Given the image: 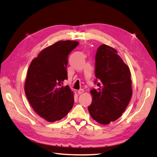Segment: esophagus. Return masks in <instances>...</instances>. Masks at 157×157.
<instances>
[{"mask_svg": "<svg viewBox=\"0 0 157 157\" xmlns=\"http://www.w3.org/2000/svg\"><path fill=\"white\" fill-rule=\"evenodd\" d=\"M84 89H79V90H78V93L79 94H82L83 93H84Z\"/></svg>", "mask_w": 157, "mask_h": 157, "instance_id": "esophagus-1", "label": "esophagus"}]
</instances>
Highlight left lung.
<instances>
[{"label":"left lung","mask_w":157,"mask_h":157,"mask_svg":"<svg viewBox=\"0 0 157 157\" xmlns=\"http://www.w3.org/2000/svg\"><path fill=\"white\" fill-rule=\"evenodd\" d=\"M117 53L114 48L103 44L95 56L94 83L99 88L90 90L93 102L88 109L91 117L101 124L121 117L133 93L130 69Z\"/></svg>","instance_id":"left-lung-1"}]
</instances>
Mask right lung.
Wrapping results in <instances>:
<instances>
[{
    "label": "right lung",
    "mask_w": 157,
    "mask_h": 157,
    "mask_svg": "<svg viewBox=\"0 0 157 157\" xmlns=\"http://www.w3.org/2000/svg\"><path fill=\"white\" fill-rule=\"evenodd\" d=\"M78 44L69 40L55 43L40 52L28 69L26 96L35 112L48 122L60 121L73 107V93L63 82L68 78V55Z\"/></svg>",
    "instance_id": "right-lung-1"
}]
</instances>
